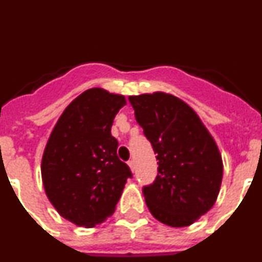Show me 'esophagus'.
<instances>
[{
	"label": "esophagus",
	"instance_id": "1",
	"mask_svg": "<svg viewBox=\"0 0 262 262\" xmlns=\"http://www.w3.org/2000/svg\"><path fill=\"white\" fill-rule=\"evenodd\" d=\"M128 166H129V169H131V172H134V170H135V164H134L133 160H129L128 161Z\"/></svg>",
	"mask_w": 262,
	"mask_h": 262
}]
</instances>
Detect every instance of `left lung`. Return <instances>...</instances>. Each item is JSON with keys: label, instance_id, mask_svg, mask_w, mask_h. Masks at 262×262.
<instances>
[{"label": "left lung", "instance_id": "8db88e82", "mask_svg": "<svg viewBox=\"0 0 262 262\" xmlns=\"http://www.w3.org/2000/svg\"><path fill=\"white\" fill-rule=\"evenodd\" d=\"M128 99L159 160L156 180L143 187L148 209L166 226H190L211 209L221 190L223 163L216 143L195 111L172 94Z\"/></svg>", "mask_w": 262, "mask_h": 262}]
</instances>
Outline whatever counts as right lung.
<instances>
[{"label":"right lung","instance_id":"1","mask_svg":"<svg viewBox=\"0 0 262 262\" xmlns=\"http://www.w3.org/2000/svg\"><path fill=\"white\" fill-rule=\"evenodd\" d=\"M124 105V96L101 88L85 90L62 111L48 139L41 159L46 194L76 226L92 228L105 222L133 177L118 159V140L111 135Z\"/></svg>","mask_w":262,"mask_h":262}]
</instances>
